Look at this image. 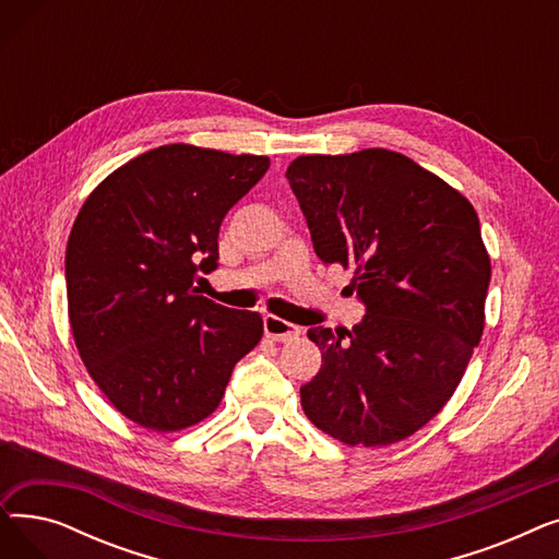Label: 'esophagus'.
Returning <instances> with one entry per match:
<instances>
[{"label": "esophagus", "mask_w": 559, "mask_h": 559, "mask_svg": "<svg viewBox=\"0 0 559 559\" xmlns=\"http://www.w3.org/2000/svg\"><path fill=\"white\" fill-rule=\"evenodd\" d=\"M262 326H264L267 337L278 340V342H289V340H297L301 335V329L297 324H289V321H285L276 314H264Z\"/></svg>", "instance_id": "34e87169"}]
</instances>
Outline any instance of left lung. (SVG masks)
Listing matches in <instances>:
<instances>
[{
	"label": "left lung",
	"mask_w": 559,
	"mask_h": 559,
	"mask_svg": "<svg viewBox=\"0 0 559 559\" xmlns=\"http://www.w3.org/2000/svg\"><path fill=\"white\" fill-rule=\"evenodd\" d=\"M324 264L354 267L350 331L312 326L321 369L308 419L348 447H388L453 396L485 326L491 278L480 222L457 190L388 150L299 156L285 171Z\"/></svg>",
	"instance_id": "8db88e82"
}]
</instances>
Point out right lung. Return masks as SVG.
Wrapping results in <instances>:
<instances>
[{
	"instance_id": "right-lung-1",
	"label": "right lung",
	"mask_w": 559,
	"mask_h": 559,
	"mask_svg": "<svg viewBox=\"0 0 559 559\" xmlns=\"http://www.w3.org/2000/svg\"><path fill=\"white\" fill-rule=\"evenodd\" d=\"M270 169L267 156L192 144L140 154L85 199L66 253L79 356L106 399L150 430H181L219 405L262 317L199 295L219 226Z\"/></svg>"
}]
</instances>
